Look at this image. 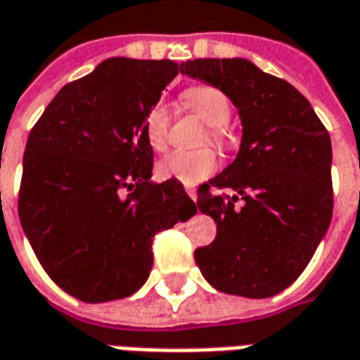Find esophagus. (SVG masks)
Returning <instances> with one entry per match:
<instances>
[{"mask_svg":"<svg viewBox=\"0 0 360 360\" xmlns=\"http://www.w3.org/2000/svg\"><path fill=\"white\" fill-rule=\"evenodd\" d=\"M186 194H188V196H190L192 200H194V202H196V198H198L196 188H190V186H186Z\"/></svg>","mask_w":360,"mask_h":360,"instance_id":"1","label":"esophagus"}]
</instances>
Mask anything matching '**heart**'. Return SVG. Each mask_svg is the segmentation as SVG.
Segmentation results:
<instances>
[{"instance_id": "1", "label": "heart", "mask_w": 360, "mask_h": 360, "mask_svg": "<svg viewBox=\"0 0 360 360\" xmlns=\"http://www.w3.org/2000/svg\"><path fill=\"white\" fill-rule=\"evenodd\" d=\"M182 101H184L186 107L194 110L206 124L214 127L212 129V139L218 142L221 141V132H219L218 127L228 124L231 115L228 96L216 86L198 84V86L186 89ZM168 124H170L168 107L164 105L162 101L154 103L146 110L144 120H142V132H144V139H146L152 150L162 152L166 148ZM216 164H218L216 152L210 150V148L192 152L178 150L164 156L162 160L156 164V172L164 180H178L182 184H196L200 180L208 178L216 170Z\"/></svg>"}]
</instances>
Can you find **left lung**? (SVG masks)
Listing matches in <instances>:
<instances>
[{
    "instance_id": "obj_1",
    "label": "left lung",
    "mask_w": 360,
    "mask_h": 360,
    "mask_svg": "<svg viewBox=\"0 0 360 360\" xmlns=\"http://www.w3.org/2000/svg\"><path fill=\"white\" fill-rule=\"evenodd\" d=\"M182 73L219 89L238 108L236 160L198 190V208L218 224L216 240L194 252L210 285L242 297L277 295L311 262L333 216L331 139L293 84L248 59H194ZM210 185L243 196L209 194Z\"/></svg>"
}]
</instances>
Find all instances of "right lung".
<instances>
[{
  "instance_id": "1",
  "label": "right lung",
  "mask_w": 360,
  "mask_h": 360,
  "mask_svg": "<svg viewBox=\"0 0 360 360\" xmlns=\"http://www.w3.org/2000/svg\"><path fill=\"white\" fill-rule=\"evenodd\" d=\"M182 73L174 61L112 57L65 84L23 154L19 219L49 277L84 303L136 293L152 238L196 214L178 180L152 182L146 110Z\"/></svg>"
}]
</instances>
